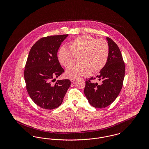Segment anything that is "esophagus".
<instances>
[{"instance_id": "esophagus-1", "label": "esophagus", "mask_w": 149, "mask_h": 149, "mask_svg": "<svg viewBox=\"0 0 149 149\" xmlns=\"http://www.w3.org/2000/svg\"><path fill=\"white\" fill-rule=\"evenodd\" d=\"M75 80V79H70V81H71V83H73Z\"/></svg>"}]
</instances>
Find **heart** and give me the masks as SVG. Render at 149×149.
<instances>
[{
	"label": "heart",
	"instance_id": "b5f03b06",
	"mask_svg": "<svg viewBox=\"0 0 149 149\" xmlns=\"http://www.w3.org/2000/svg\"><path fill=\"white\" fill-rule=\"evenodd\" d=\"M109 45L105 40L97 39L92 36L78 37L69 43V49L61 47L58 53V60L65 67L74 63L79 57L81 64L69 68L65 75L69 79H77L101 71L106 66L109 56Z\"/></svg>",
	"mask_w": 149,
	"mask_h": 149
}]
</instances>
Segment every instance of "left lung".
I'll return each instance as SVG.
<instances>
[{"instance_id": "8db88e82", "label": "left lung", "mask_w": 149, "mask_h": 149, "mask_svg": "<svg viewBox=\"0 0 149 149\" xmlns=\"http://www.w3.org/2000/svg\"><path fill=\"white\" fill-rule=\"evenodd\" d=\"M109 56L104 68L97 78L100 83L93 82L95 78L86 79L84 94L90 104L95 108H103L112 104L120 93L125 74V66L120 50L109 37Z\"/></svg>"}]
</instances>
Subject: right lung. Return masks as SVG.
Instances as JSON below:
<instances>
[{
	"mask_svg": "<svg viewBox=\"0 0 149 149\" xmlns=\"http://www.w3.org/2000/svg\"><path fill=\"white\" fill-rule=\"evenodd\" d=\"M68 36L61 35L42 37L29 51L24 71L26 89L36 104L45 109L60 106L71 85L69 79L53 83L55 78L64 72L57 53Z\"/></svg>",
	"mask_w": 149,
	"mask_h": 149,
	"instance_id": "1",
	"label": "right lung"
}]
</instances>
